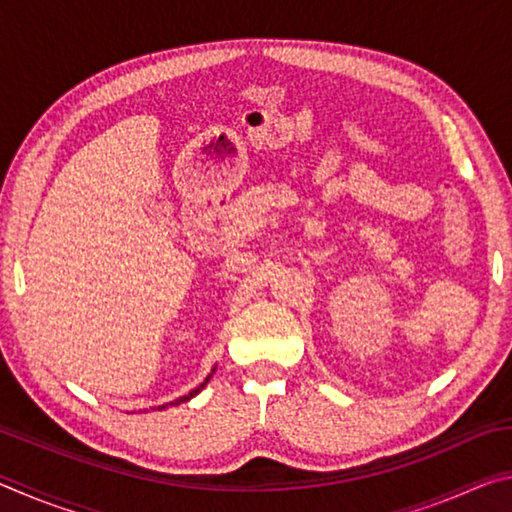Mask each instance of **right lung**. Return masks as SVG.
Instances as JSON below:
<instances>
[{
    "mask_svg": "<svg viewBox=\"0 0 512 512\" xmlns=\"http://www.w3.org/2000/svg\"><path fill=\"white\" fill-rule=\"evenodd\" d=\"M207 381H210V377H207L205 381H203V384L201 386H196L194 388V391H189L187 395H183V397H178V400H173V402H169V404H162V406H158V411H162V409H167V406H176V404H180V402H187V400H192V397L198 393V391H201V388L207 384Z\"/></svg>",
    "mask_w": 512,
    "mask_h": 512,
    "instance_id": "right-lung-1",
    "label": "right lung"
}]
</instances>
